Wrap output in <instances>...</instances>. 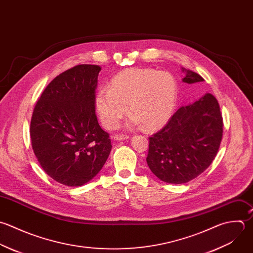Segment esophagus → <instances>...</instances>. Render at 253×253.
I'll use <instances>...</instances> for the list:
<instances>
[{
	"label": "esophagus",
	"instance_id": "obj_1",
	"mask_svg": "<svg viewBox=\"0 0 253 253\" xmlns=\"http://www.w3.org/2000/svg\"><path fill=\"white\" fill-rule=\"evenodd\" d=\"M129 138L128 135H124V134H116L113 136V140L114 141H122V140H127Z\"/></svg>",
	"mask_w": 253,
	"mask_h": 253
}]
</instances>
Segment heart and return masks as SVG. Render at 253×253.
<instances>
[{"label":"heart","mask_w":253,"mask_h":253,"mask_svg":"<svg viewBox=\"0 0 253 253\" xmlns=\"http://www.w3.org/2000/svg\"><path fill=\"white\" fill-rule=\"evenodd\" d=\"M176 97L177 84L170 73L130 68L116 74L109 88L101 87L96 92L94 104L101 124L107 129L116 128L129 109L132 115L127 126L143 125L151 131L168 123Z\"/></svg>","instance_id":"b5f03b06"}]
</instances>
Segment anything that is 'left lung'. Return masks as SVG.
Segmentation results:
<instances>
[{"label":"left lung","instance_id":"8db88e82","mask_svg":"<svg viewBox=\"0 0 253 253\" xmlns=\"http://www.w3.org/2000/svg\"><path fill=\"white\" fill-rule=\"evenodd\" d=\"M183 83L204 79L182 68ZM223 137V117L216 97L206 93L181 106L167 125L149 139L147 164L162 181L186 183L206 170L214 161Z\"/></svg>","mask_w":253,"mask_h":253}]
</instances>
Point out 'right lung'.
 Listing matches in <instances>:
<instances>
[{
  "mask_svg": "<svg viewBox=\"0 0 253 253\" xmlns=\"http://www.w3.org/2000/svg\"><path fill=\"white\" fill-rule=\"evenodd\" d=\"M100 70L97 65H78L63 72L46 86L32 113L34 155L51 178L67 186L91 180L112 148L95 115Z\"/></svg>",
  "mask_w": 253,
  "mask_h": 253,
  "instance_id": "1",
  "label": "right lung"
}]
</instances>
